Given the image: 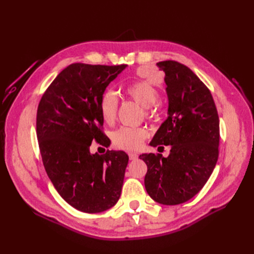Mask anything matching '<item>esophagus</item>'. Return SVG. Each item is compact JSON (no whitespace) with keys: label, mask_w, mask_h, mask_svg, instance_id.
<instances>
[{"label":"esophagus","mask_w":254,"mask_h":254,"mask_svg":"<svg viewBox=\"0 0 254 254\" xmlns=\"http://www.w3.org/2000/svg\"><path fill=\"white\" fill-rule=\"evenodd\" d=\"M128 157H129V160H135V159H137V155H136V153H133V152L129 153Z\"/></svg>","instance_id":"1"}]
</instances>
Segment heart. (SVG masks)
I'll return each mask as SVG.
<instances>
[{"instance_id": "heart-1", "label": "heart", "mask_w": 254, "mask_h": 254, "mask_svg": "<svg viewBox=\"0 0 254 254\" xmlns=\"http://www.w3.org/2000/svg\"><path fill=\"white\" fill-rule=\"evenodd\" d=\"M124 93L129 98L144 107L146 118L151 119L158 115L157 101L159 91L147 80H135L127 83ZM119 98L111 90H107L99 97L98 110L102 120L106 124H111L117 117ZM147 136V131L144 128L121 127L112 133V144L114 147L127 151L136 150Z\"/></svg>"}]
</instances>
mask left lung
<instances>
[{
  "mask_svg": "<svg viewBox=\"0 0 254 254\" xmlns=\"http://www.w3.org/2000/svg\"><path fill=\"white\" fill-rule=\"evenodd\" d=\"M157 65L165 73L168 118L150 145H171V153H143L140 159L147 165L148 195L175 205L193 198L210 178L219 153V118L210 90L190 68L174 60Z\"/></svg>",
  "mask_w": 254,
  "mask_h": 254,
  "instance_id": "1",
  "label": "left lung"
}]
</instances>
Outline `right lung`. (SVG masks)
<instances>
[{
    "mask_svg": "<svg viewBox=\"0 0 254 254\" xmlns=\"http://www.w3.org/2000/svg\"><path fill=\"white\" fill-rule=\"evenodd\" d=\"M126 66L72 64L53 80L38 106L37 137L45 172L59 195L84 213L108 210L121 196L128 156L112 150L92 155L90 146L108 142L99 97Z\"/></svg>",
    "mask_w": 254,
    "mask_h": 254,
    "instance_id": "1",
    "label": "right lung"
}]
</instances>
